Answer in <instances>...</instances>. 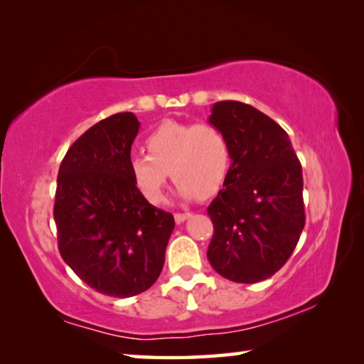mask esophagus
<instances>
[{
	"mask_svg": "<svg viewBox=\"0 0 364 364\" xmlns=\"http://www.w3.org/2000/svg\"><path fill=\"white\" fill-rule=\"evenodd\" d=\"M188 218H191V213H175V221L176 223H183Z\"/></svg>",
	"mask_w": 364,
	"mask_h": 364,
	"instance_id": "obj_1",
	"label": "esophagus"
}]
</instances>
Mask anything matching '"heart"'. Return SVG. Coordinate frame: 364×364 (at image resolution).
I'll return each mask as SVG.
<instances>
[{
	"mask_svg": "<svg viewBox=\"0 0 364 364\" xmlns=\"http://www.w3.org/2000/svg\"><path fill=\"white\" fill-rule=\"evenodd\" d=\"M147 154L130 159L133 181L152 204L162 202L168 173L184 200L210 197L225 183L231 164L225 133L210 123L164 122L146 139Z\"/></svg>",
	"mask_w": 364,
	"mask_h": 364,
	"instance_id": "obj_1",
	"label": "heart"
}]
</instances>
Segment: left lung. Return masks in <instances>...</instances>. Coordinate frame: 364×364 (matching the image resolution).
<instances>
[{
	"instance_id": "1",
	"label": "left lung",
	"mask_w": 364,
	"mask_h": 364,
	"mask_svg": "<svg viewBox=\"0 0 364 364\" xmlns=\"http://www.w3.org/2000/svg\"><path fill=\"white\" fill-rule=\"evenodd\" d=\"M208 123L225 133L231 165L207 208L213 223L207 258L223 278L254 284L271 278L299 242L301 165L289 134L249 104L215 102Z\"/></svg>"
}]
</instances>
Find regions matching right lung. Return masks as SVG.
<instances>
[{
	"instance_id": "add662e5",
	"label": "right lung",
	"mask_w": 364,
	"mask_h": 364,
	"mask_svg": "<svg viewBox=\"0 0 364 364\" xmlns=\"http://www.w3.org/2000/svg\"><path fill=\"white\" fill-rule=\"evenodd\" d=\"M133 112L86 130L60 164L54 202L59 252L80 279L109 297H133L157 281L173 215L139 193L130 171L139 132Z\"/></svg>"
}]
</instances>
